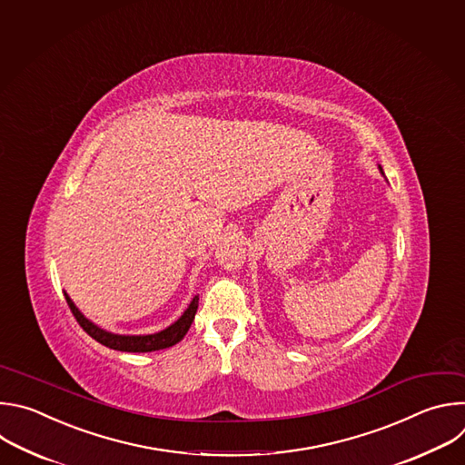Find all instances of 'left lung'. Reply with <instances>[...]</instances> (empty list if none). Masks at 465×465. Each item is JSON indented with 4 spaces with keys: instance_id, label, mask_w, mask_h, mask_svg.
I'll return each instance as SVG.
<instances>
[{
    "instance_id": "8db88e82",
    "label": "left lung",
    "mask_w": 465,
    "mask_h": 465,
    "mask_svg": "<svg viewBox=\"0 0 465 465\" xmlns=\"http://www.w3.org/2000/svg\"><path fill=\"white\" fill-rule=\"evenodd\" d=\"M380 170H381V166H380ZM381 172H383V170H381Z\"/></svg>"
}]
</instances>
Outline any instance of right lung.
Here are the masks:
<instances>
[{
    "mask_svg": "<svg viewBox=\"0 0 465 465\" xmlns=\"http://www.w3.org/2000/svg\"><path fill=\"white\" fill-rule=\"evenodd\" d=\"M65 295V301H67V306L71 308L76 322L82 326V330L95 339L97 342L112 348V350H119V351H135V353H143V351H155V350H163V348H170L173 344H177L184 335H187L193 321H194V315L198 312V301L200 297L196 295L193 299V302L189 304V308L184 310V313L173 322L170 324L168 328L157 331V333H150V335H117V333H112V331H106L103 328H99L97 324H93L91 321H87L80 312L78 308L73 304V301L69 299L67 293Z\"/></svg>",
    "mask_w": 465,
    "mask_h": 465,
    "instance_id": "1",
    "label": "right lung"
}]
</instances>
